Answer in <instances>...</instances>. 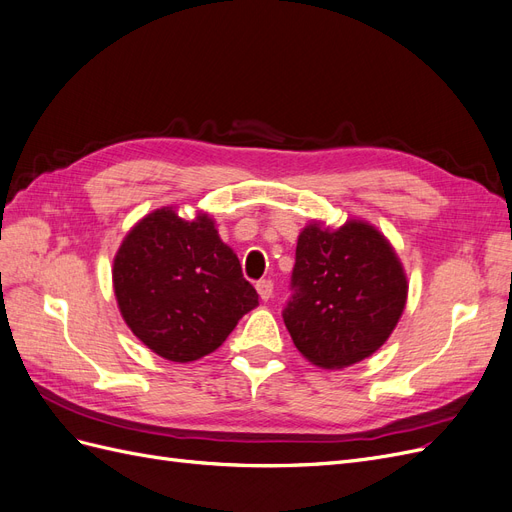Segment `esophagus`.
Wrapping results in <instances>:
<instances>
[{
	"mask_svg": "<svg viewBox=\"0 0 512 512\" xmlns=\"http://www.w3.org/2000/svg\"><path fill=\"white\" fill-rule=\"evenodd\" d=\"M256 290H258L262 301H269V299L273 297V282H271V280H260V282L256 284Z\"/></svg>",
	"mask_w": 512,
	"mask_h": 512,
	"instance_id": "esophagus-1",
	"label": "esophagus"
}]
</instances>
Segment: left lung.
Listing matches in <instances>:
<instances>
[{
  "mask_svg": "<svg viewBox=\"0 0 512 512\" xmlns=\"http://www.w3.org/2000/svg\"><path fill=\"white\" fill-rule=\"evenodd\" d=\"M284 322L309 363L342 369L374 354L404 314L408 280L378 228L307 224L297 241Z\"/></svg>",
  "mask_w": 512,
  "mask_h": 512,
  "instance_id": "1",
  "label": "left lung"
}]
</instances>
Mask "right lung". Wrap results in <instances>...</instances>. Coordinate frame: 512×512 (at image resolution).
<instances>
[{
    "instance_id": "obj_1",
    "label": "right lung",
    "mask_w": 512,
    "mask_h": 512,
    "mask_svg": "<svg viewBox=\"0 0 512 512\" xmlns=\"http://www.w3.org/2000/svg\"><path fill=\"white\" fill-rule=\"evenodd\" d=\"M113 288L130 331L175 363L218 350L258 305L209 215L183 220L173 207L145 215L128 232L113 260Z\"/></svg>"
}]
</instances>
